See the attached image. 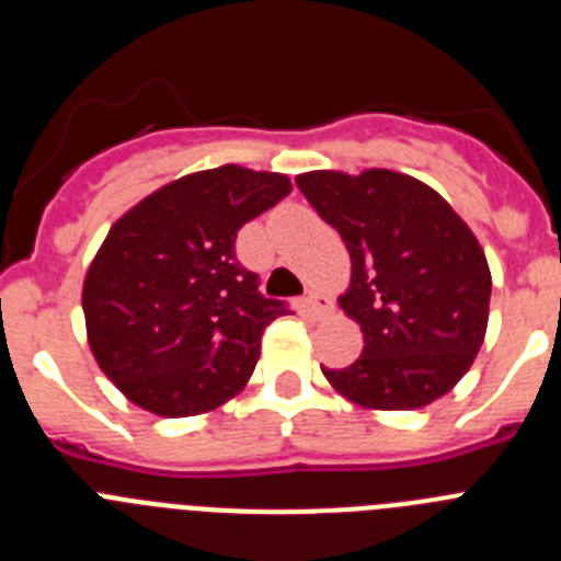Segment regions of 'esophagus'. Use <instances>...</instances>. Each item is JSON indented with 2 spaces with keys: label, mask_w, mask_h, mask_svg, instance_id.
I'll return each instance as SVG.
<instances>
[{
  "label": "esophagus",
  "mask_w": 561,
  "mask_h": 561,
  "mask_svg": "<svg viewBox=\"0 0 561 561\" xmlns=\"http://www.w3.org/2000/svg\"><path fill=\"white\" fill-rule=\"evenodd\" d=\"M304 309L311 320H320V317H325L331 311V300L325 295H320V291H309L304 300Z\"/></svg>",
  "instance_id": "34e87169"
}]
</instances>
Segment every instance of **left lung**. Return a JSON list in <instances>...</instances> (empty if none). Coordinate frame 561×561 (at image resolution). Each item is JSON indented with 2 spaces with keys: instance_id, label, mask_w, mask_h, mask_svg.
Returning <instances> with one entry per match:
<instances>
[{
  "instance_id": "8db88e82",
  "label": "left lung",
  "mask_w": 561,
  "mask_h": 561,
  "mask_svg": "<svg viewBox=\"0 0 561 561\" xmlns=\"http://www.w3.org/2000/svg\"><path fill=\"white\" fill-rule=\"evenodd\" d=\"M295 182L351 255L336 304L365 348L348 368H323L331 388L365 410H421L447 396L489 325L492 272L474 232L408 173L309 171Z\"/></svg>"
}]
</instances>
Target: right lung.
Returning a JSON list of instances; mask_svg holds the SVG:
<instances>
[{
  "instance_id": "obj_1",
  "label": "right lung",
  "mask_w": 561,
  "mask_h": 561,
  "mask_svg": "<svg viewBox=\"0 0 561 561\" xmlns=\"http://www.w3.org/2000/svg\"><path fill=\"white\" fill-rule=\"evenodd\" d=\"M289 193L286 173L221 165L168 182L114 221L81 304L92 356L131 404L185 419L244 390L261 334L286 309L257 295L236 236Z\"/></svg>"
}]
</instances>
